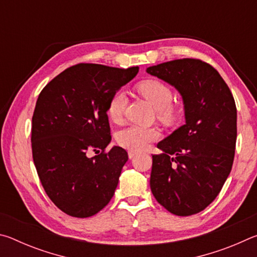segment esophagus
Masks as SVG:
<instances>
[{
  "label": "esophagus",
  "instance_id": "obj_1",
  "mask_svg": "<svg viewBox=\"0 0 257 257\" xmlns=\"http://www.w3.org/2000/svg\"><path fill=\"white\" fill-rule=\"evenodd\" d=\"M135 155H136V152H134V151H129V152H128V156H129V159H133Z\"/></svg>",
  "mask_w": 257,
  "mask_h": 257
}]
</instances>
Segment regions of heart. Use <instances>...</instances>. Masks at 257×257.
<instances>
[{"label": "heart", "mask_w": 257, "mask_h": 257, "mask_svg": "<svg viewBox=\"0 0 257 257\" xmlns=\"http://www.w3.org/2000/svg\"><path fill=\"white\" fill-rule=\"evenodd\" d=\"M136 89L156 108L158 119L165 124H175L180 116V107L172 102L171 87L159 79H145L139 81ZM127 106V96L123 90L112 95L107 104V115L113 122H120ZM160 134L155 128L130 125L116 134V143L125 150L139 152L150 143L156 141Z\"/></svg>", "instance_id": "1"}]
</instances>
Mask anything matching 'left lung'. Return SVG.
<instances>
[{
    "label": "left lung",
    "instance_id": "1",
    "mask_svg": "<svg viewBox=\"0 0 257 257\" xmlns=\"http://www.w3.org/2000/svg\"><path fill=\"white\" fill-rule=\"evenodd\" d=\"M175 86L185 104L186 123L158 144L152 155L151 190L165 210L179 216L203 211L231 171L237 108L228 85L211 64L179 59L147 68Z\"/></svg>",
    "mask_w": 257,
    "mask_h": 257
}]
</instances>
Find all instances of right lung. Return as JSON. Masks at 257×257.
Returning a JSON list of instances; mask_svg holds the SVG:
<instances>
[{"mask_svg": "<svg viewBox=\"0 0 257 257\" xmlns=\"http://www.w3.org/2000/svg\"><path fill=\"white\" fill-rule=\"evenodd\" d=\"M120 69L78 63L53 78L37 98L32 122V150L47 196L75 217L95 215L114 195L128 153L111 142L107 104L137 75ZM90 150L96 156L88 158Z\"/></svg>", "mask_w": 257, "mask_h": 257, "instance_id": "obj_1", "label": "right lung"}]
</instances>
